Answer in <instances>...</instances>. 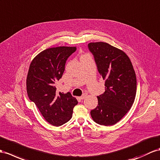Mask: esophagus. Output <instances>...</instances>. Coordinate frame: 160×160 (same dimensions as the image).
Wrapping results in <instances>:
<instances>
[{"label":"esophagus","instance_id":"34e87169","mask_svg":"<svg viewBox=\"0 0 160 160\" xmlns=\"http://www.w3.org/2000/svg\"><path fill=\"white\" fill-rule=\"evenodd\" d=\"M87 94H83V95L80 97V99H85L86 97H87Z\"/></svg>","mask_w":160,"mask_h":160}]
</instances>
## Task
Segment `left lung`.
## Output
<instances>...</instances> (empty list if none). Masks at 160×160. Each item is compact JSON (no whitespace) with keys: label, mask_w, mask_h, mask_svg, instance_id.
Listing matches in <instances>:
<instances>
[{"label":"left lung","mask_w":160,"mask_h":160,"mask_svg":"<svg viewBox=\"0 0 160 160\" xmlns=\"http://www.w3.org/2000/svg\"><path fill=\"white\" fill-rule=\"evenodd\" d=\"M88 47L105 80V91L97 97L98 105L91 115L97 124L112 126L132 107L137 92L136 74L129 57L120 49L103 42H91Z\"/></svg>","instance_id":"left-lung-1"}]
</instances>
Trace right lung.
<instances>
[{"label":"right lung","mask_w":160,"mask_h":160,"mask_svg":"<svg viewBox=\"0 0 160 160\" xmlns=\"http://www.w3.org/2000/svg\"><path fill=\"white\" fill-rule=\"evenodd\" d=\"M76 47L47 48L36 55L30 63L26 79L28 97L33 101L47 122L55 126L68 122L72 117L78 101L69 92H56L55 84L65 70L68 57Z\"/></svg>","instance_id":"obj_1"}]
</instances>
